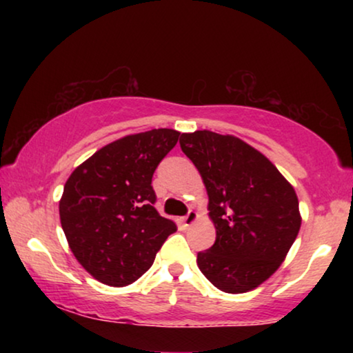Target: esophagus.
<instances>
[{
	"mask_svg": "<svg viewBox=\"0 0 353 353\" xmlns=\"http://www.w3.org/2000/svg\"><path fill=\"white\" fill-rule=\"evenodd\" d=\"M197 220V212H194V210H190L188 212V214L183 216V223H185V226H190V225H192L194 223V221Z\"/></svg>",
	"mask_w": 353,
	"mask_h": 353,
	"instance_id": "esophagus-1",
	"label": "esophagus"
}]
</instances>
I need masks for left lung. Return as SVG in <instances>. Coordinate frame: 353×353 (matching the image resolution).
<instances>
[{
  "instance_id": "1",
  "label": "left lung",
  "mask_w": 353,
  "mask_h": 353,
  "mask_svg": "<svg viewBox=\"0 0 353 353\" xmlns=\"http://www.w3.org/2000/svg\"><path fill=\"white\" fill-rule=\"evenodd\" d=\"M180 146L204 180L216 230L214 245L197 254V267L220 291H252L276 272L297 238L296 191L262 152L231 134L183 133Z\"/></svg>"
}]
</instances>
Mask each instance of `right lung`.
I'll return each mask as SVG.
<instances>
[{
  "label": "right lung",
  "mask_w": 353,
  "mask_h": 353,
  "mask_svg": "<svg viewBox=\"0 0 353 353\" xmlns=\"http://www.w3.org/2000/svg\"><path fill=\"white\" fill-rule=\"evenodd\" d=\"M170 128L128 134L75 168L59 201L61 225L75 259L108 286H127L148 272L176 231L154 207L152 175L175 148Z\"/></svg>",
  "instance_id": "obj_1"
}]
</instances>
